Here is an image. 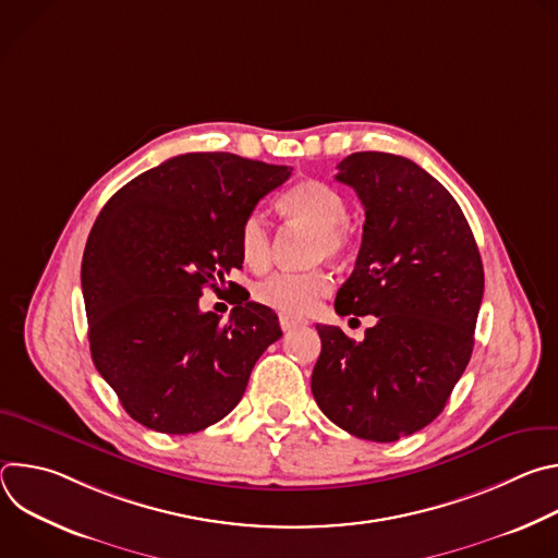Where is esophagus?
<instances>
[{"instance_id":"1","label":"esophagus","mask_w":558,"mask_h":558,"mask_svg":"<svg viewBox=\"0 0 558 558\" xmlns=\"http://www.w3.org/2000/svg\"><path fill=\"white\" fill-rule=\"evenodd\" d=\"M280 327H282V331H289V329H295V327H300V325H304L306 320H302V317H293V315H287V313H280Z\"/></svg>"}]
</instances>
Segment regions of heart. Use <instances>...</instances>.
I'll list each match as a JSON object with an SVG mask.
<instances>
[{
	"mask_svg": "<svg viewBox=\"0 0 558 558\" xmlns=\"http://www.w3.org/2000/svg\"><path fill=\"white\" fill-rule=\"evenodd\" d=\"M280 211L295 222L315 227V256L317 258H342L349 250L347 201L344 196L323 181H302L280 198ZM238 247L243 260L260 269L271 256L269 225L260 211L245 216L238 231ZM331 291V278L323 269L313 271H278L254 287V298L287 315H304L313 311Z\"/></svg>",
	"mask_w": 558,
	"mask_h": 558,
	"instance_id": "1",
	"label": "heart"
}]
</instances>
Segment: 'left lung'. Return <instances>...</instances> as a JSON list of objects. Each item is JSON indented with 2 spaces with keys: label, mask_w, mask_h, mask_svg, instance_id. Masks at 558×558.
Segmentation results:
<instances>
[{
  "label": "left lung",
  "mask_w": 558,
  "mask_h": 558,
  "mask_svg": "<svg viewBox=\"0 0 558 558\" xmlns=\"http://www.w3.org/2000/svg\"><path fill=\"white\" fill-rule=\"evenodd\" d=\"M340 183L364 205L362 247L340 287V315H375L355 342L315 325L323 351L311 375L320 411L368 441H397L428 426L468 366L484 298V265L450 192L417 163L355 151Z\"/></svg>",
  "instance_id": "obj_1"
}]
</instances>
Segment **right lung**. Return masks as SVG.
<instances>
[{
	"label": "right lung",
	"instance_id": "obj_1",
	"mask_svg": "<svg viewBox=\"0 0 558 558\" xmlns=\"http://www.w3.org/2000/svg\"><path fill=\"white\" fill-rule=\"evenodd\" d=\"M289 177L287 166L229 151L181 154L132 179L97 216L82 263L90 353L145 428L190 435L220 422L282 336L278 315L250 293L225 325L198 298L243 267L245 216Z\"/></svg>",
	"mask_w": 558,
	"mask_h": 558
}]
</instances>
